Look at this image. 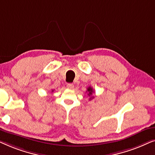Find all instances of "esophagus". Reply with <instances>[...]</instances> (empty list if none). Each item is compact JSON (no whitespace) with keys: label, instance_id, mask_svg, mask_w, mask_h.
<instances>
[{"label":"esophagus","instance_id":"obj_1","mask_svg":"<svg viewBox=\"0 0 155 155\" xmlns=\"http://www.w3.org/2000/svg\"><path fill=\"white\" fill-rule=\"evenodd\" d=\"M67 87L68 89H73L74 87V84L72 83H68L67 84Z\"/></svg>","mask_w":155,"mask_h":155}]
</instances>
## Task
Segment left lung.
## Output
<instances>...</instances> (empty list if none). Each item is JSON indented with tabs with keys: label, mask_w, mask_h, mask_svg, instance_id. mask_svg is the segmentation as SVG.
<instances>
[{
	"label": "left lung",
	"mask_w": 155,
	"mask_h": 155,
	"mask_svg": "<svg viewBox=\"0 0 155 155\" xmlns=\"http://www.w3.org/2000/svg\"><path fill=\"white\" fill-rule=\"evenodd\" d=\"M87 92L89 96L90 97V99H92L94 98V97H92V96L93 93H94V90H93V88L92 87H89L87 88Z\"/></svg>",
	"instance_id": "8db88e82"
}]
</instances>
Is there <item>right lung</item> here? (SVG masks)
Returning a JSON list of instances; mask_svg holds the SVG:
<instances>
[{
	"instance_id": "obj_1",
	"label": "right lung",
	"mask_w": 155,
	"mask_h": 155,
	"mask_svg": "<svg viewBox=\"0 0 155 155\" xmlns=\"http://www.w3.org/2000/svg\"><path fill=\"white\" fill-rule=\"evenodd\" d=\"M53 91H54V90H52V92H53Z\"/></svg>"
}]
</instances>
